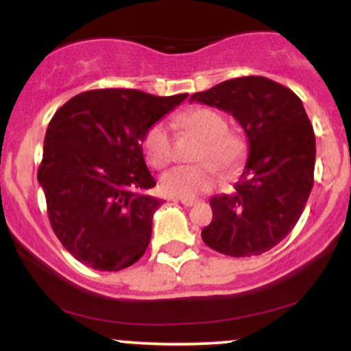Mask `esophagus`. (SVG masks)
<instances>
[{
  "instance_id": "1",
  "label": "esophagus",
  "mask_w": 351,
  "mask_h": 351,
  "mask_svg": "<svg viewBox=\"0 0 351 351\" xmlns=\"http://www.w3.org/2000/svg\"><path fill=\"white\" fill-rule=\"evenodd\" d=\"M181 201V204H183V206H195V204L196 203H198V201H196V199H188V198H181L180 199Z\"/></svg>"
}]
</instances>
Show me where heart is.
<instances>
[{
	"instance_id": "obj_1",
	"label": "heart",
	"mask_w": 351,
	"mask_h": 351,
	"mask_svg": "<svg viewBox=\"0 0 351 351\" xmlns=\"http://www.w3.org/2000/svg\"><path fill=\"white\" fill-rule=\"evenodd\" d=\"M176 125L183 134L201 140L195 152L199 163L175 167L160 178V188L165 195L175 198H195L201 193L211 191L219 175L232 176L243 167L247 155V143L244 136L229 130L226 119L209 107H195L176 117ZM142 147L145 158L150 167L162 170L173 160V140L165 123H153L145 132Z\"/></svg>"
}]
</instances>
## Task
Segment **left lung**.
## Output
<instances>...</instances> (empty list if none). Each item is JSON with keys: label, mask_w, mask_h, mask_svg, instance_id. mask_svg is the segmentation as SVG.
<instances>
[{"label": "left lung", "mask_w": 351, "mask_h": 351, "mask_svg": "<svg viewBox=\"0 0 351 351\" xmlns=\"http://www.w3.org/2000/svg\"><path fill=\"white\" fill-rule=\"evenodd\" d=\"M189 102L231 114L249 142L234 191L213 196V219L201 237L231 257L264 254L292 231L313 186L315 134L302 100L271 79L247 75L193 94Z\"/></svg>", "instance_id": "obj_1"}]
</instances>
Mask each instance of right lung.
Masks as SVG:
<instances>
[{"label": "right lung", "mask_w": 351, "mask_h": 351, "mask_svg": "<svg viewBox=\"0 0 351 351\" xmlns=\"http://www.w3.org/2000/svg\"><path fill=\"white\" fill-rule=\"evenodd\" d=\"M186 97L99 88L72 97L51 119L38 181L52 231L87 267L117 272L147 251L162 199L148 195L156 181L142 140Z\"/></svg>", "instance_id": "right-lung-1"}]
</instances>
